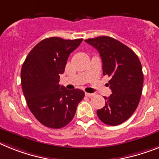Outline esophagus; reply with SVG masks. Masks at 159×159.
I'll use <instances>...</instances> for the list:
<instances>
[{
    "mask_svg": "<svg viewBox=\"0 0 159 159\" xmlns=\"http://www.w3.org/2000/svg\"><path fill=\"white\" fill-rule=\"evenodd\" d=\"M86 95L87 97H92V96L94 95V94H92V93H86Z\"/></svg>",
    "mask_w": 159,
    "mask_h": 159,
    "instance_id": "1",
    "label": "esophagus"
}]
</instances>
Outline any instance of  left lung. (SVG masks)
Masks as SVG:
<instances>
[{"label": "left lung", "instance_id": "obj_1", "mask_svg": "<svg viewBox=\"0 0 159 159\" xmlns=\"http://www.w3.org/2000/svg\"><path fill=\"white\" fill-rule=\"evenodd\" d=\"M85 41L98 51L102 73L111 78L108 86L112 94L104 97L105 106L97 111V115L106 125H120L139 104L144 81L141 62L129 47L111 37L99 36Z\"/></svg>", "mask_w": 159, "mask_h": 159}]
</instances>
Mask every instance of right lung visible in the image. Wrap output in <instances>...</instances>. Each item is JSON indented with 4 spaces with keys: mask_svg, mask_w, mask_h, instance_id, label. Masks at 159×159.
<instances>
[{
    "mask_svg": "<svg viewBox=\"0 0 159 159\" xmlns=\"http://www.w3.org/2000/svg\"><path fill=\"white\" fill-rule=\"evenodd\" d=\"M82 41L47 38L34 47L22 65L21 84L27 106L46 127L61 129L67 125L85 96L83 90H69L59 84L69 55Z\"/></svg>",
    "mask_w": 159,
    "mask_h": 159,
    "instance_id": "obj_1",
    "label": "right lung"
}]
</instances>
